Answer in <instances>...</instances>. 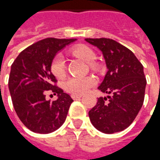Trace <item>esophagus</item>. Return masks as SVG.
<instances>
[{"mask_svg":"<svg viewBox=\"0 0 160 160\" xmlns=\"http://www.w3.org/2000/svg\"><path fill=\"white\" fill-rule=\"evenodd\" d=\"M71 97H72V98H73V99H74V100H75V99H79V98H82V95H76V94H73V95H72V96H71Z\"/></svg>","mask_w":160,"mask_h":160,"instance_id":"esophagus-1","label":"esophagus"}]
</instances>
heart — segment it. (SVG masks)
Wrapping results in <instances>:
<instances>
[{"label": "heart", "instance_id": "heart-1", "mask_svg": "<svg viewBox=\"0 0 160 160\" xmlns=\"http://www.w3.org/2000/svg\"><path fill=\"white\" fill-rule=\"evenodd\" d=\"M70 53L73 56L78 57L85 61L86 62L89 63L90 68L94 72H97L100 69L98 64L95 62L97 56L90 47L82 45V44L77 45L73 47V49H71ZM50 70H51V73L57 79H63L65 77L66 63L62 56L58 55L54 57L50 65ZM94 83H95V80L91 76L74 77V78H70L67 80L64 84V88L69 93L80 95L87 92L93 86Z\"/></svg>", "mask_w": 160, "mask_h": 160}]
</instances>
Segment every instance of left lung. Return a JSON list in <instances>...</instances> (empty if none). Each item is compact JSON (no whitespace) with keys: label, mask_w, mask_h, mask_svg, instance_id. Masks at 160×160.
<instances>
[{"label":"left lung","mask_w":160,"mask_h":160,"mask_svg":"<svg viewBox=\"0 0 160 160\" xmlns=\"http://www.w3.org/2000/svg\"><path fill=\"white\" fill-rule=\"evenodd\" d=\"M100 49L108 71L98 87L111 94L98 98L89 111L91 122L104 134L124 130L136 118L142 107L147 80L143 66L130 49L110 38H86Z\"/></svg>","instance_id":"obj_1"}]
</instances>
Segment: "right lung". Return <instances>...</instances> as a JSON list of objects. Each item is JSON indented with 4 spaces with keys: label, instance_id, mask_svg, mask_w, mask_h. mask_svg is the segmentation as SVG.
Returning a JSON list of instances; mask_svg holds the SVG:
<instances>
[{
    "label": "right lung",
    "instance_id": "obj_1",
    "mask_svg": "<svg viewBox=\"0 0 160 160\" xmlns=\"http://www.w3.org/2000/svg\"><path fill=\"white\" fill-rule=\"evenodd\" d=\"M71 39L48 38L19 53L11 66L8 87L13 108L23 124L38 134H49L65 122L73 99L56 86L50 70L51 62ZM47 93L57 95L56 101H46Z\"/></svg>",
    "mask_w": 160,
    "mask_h": 160
}]
</instances>
